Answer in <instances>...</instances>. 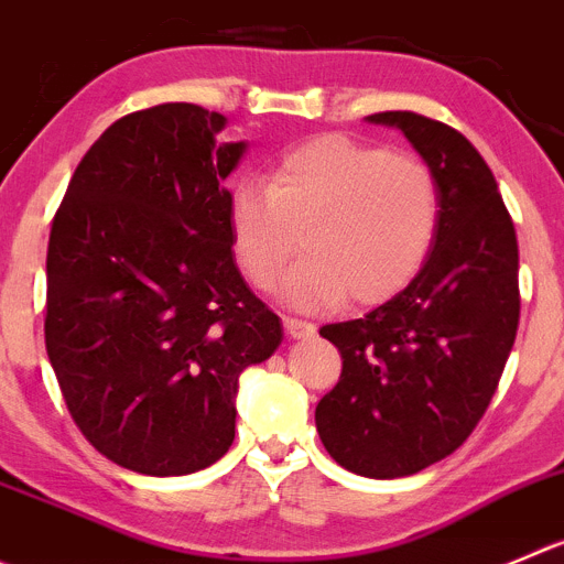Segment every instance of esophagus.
Here are the masks:
<instances>
[{
    "mask_svg": "<svg viewBox=\"0 0 564 564\" xmlns=\"http://www.w3.org/2000/svg\"><path fill=\"white\" fill-rule=\"evenodd\" d=\"M282 324H285V332L293 337V340H302V337L315 335V324H310V321L291 318V315H285V318H282Z\"/></svg>",
    "mask_w": 564,
    "mask_h": 564,
    "instance_id": "1",
    "label": "esophagus"
}]
</instances>
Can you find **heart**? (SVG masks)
I'll return each instance as SVG.
<instances>
[{"label":"heart","mask_w":564,"mask_h":564,"mask_svg":"<svg viewBox=\"0 0 564 564\" xmlns=\"http://www.w3.org/2000/svg\"><path fill=\"white\" fill-rule=\"evenodd\" d=\"M437 224L429 165L346 135L299 143L268 187L240 182L227 202L235 262L254 288L271 285L302 246L307 257L279 293L304 310L399 296L426 262Z\"/></svg>","instance_id":"b5f03b06"}]
</instances>
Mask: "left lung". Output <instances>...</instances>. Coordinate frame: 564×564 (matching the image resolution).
I'll return each instance as SVG.
<instances>
[{
	"mask_svg": "<svg viewBox=\"0 0 564 564\" xmlns=\"http://www.w3.org/2000/svg\"><path fill=\"white\" fill-rule=\"evenodd\" d=\"M432 171L440 224L410 285L366 318L321 326L343 357L315 406L329 457L399 479L463 446L485 415L520 318L518 238L496 176L463 132L406 110L373 112Z\"/></svg>",
	"mask_w": 564,
	"mask_h": 564,
	"instance_id": "left-lung-1",
	"label": "left lung"
}]
</instances>
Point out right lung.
I'll return each instance as SVG.
<instances>
[{
  "mask_svg": "<svg viewBox=\"0 0 564 564\" xmlns=\"http://www.w3.org/2000/svg\"><path fill=\"white\" fill-rule=\"evenodd\" d=\"M187 101L118 118L85 152L46 251V354L90 446L147 476L207 468L235 440L243 368L282 324L240 276L227 176L246 143Z\"/></svg>",
  "mask_w": 564,
  "mask_h": 564,
  "instance_id": "1",
  "label": "right lung"
}]
</instances>
